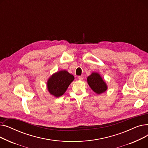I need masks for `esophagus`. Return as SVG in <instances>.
I'll list each match as a JSON object with an SVG mask.
<instances>
[{
	"label": "esophagus",
	"mask_w": 148,
	"mask_h": 148,
	"mask_svg": "<svg viewBox=\"0 0 148 148\" xmlns=\"http://www.w3.org/2000/svg\"><path fill=\"white\" fill-rule=\"evenodd\" d=\"M78 79L80 80H82L83 79V76H79Z\"/></svg>",
	"instance_id": "obj_1"
}]
</instances>
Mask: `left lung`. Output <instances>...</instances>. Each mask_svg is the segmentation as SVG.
Masks as SVG:
<instances>
[{
  "label": "left lung",
  "instance_id": "1",
  "mask_svg": "<svg viewBox=\"0 0 148 148\" xmlns=\"http://www.w3.org/2000/svg\"><path fill=\"white\" fill-rule=\"evenodd\" d=\"M88 83L91 89L98 94L104 92L107 89V85L100 75L97 73H93L88 77Z\"/></svg>",
  "mask_w": 148,
  "mask_h": 148
}]
</instances>
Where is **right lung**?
I'll return each mask as SVG.
<instances>
[{"label": "right lung", "instance_id": "add662e5", "mask_svg": "<svg viewBox=\"0 0 148 148\" xmlns=\"http://www.w3.org/2000/svg\"><path fill=\"white\" fill-rule=\"evenodd\" d=\"M74 79V76L65 70L59 71L54 74L49 79L48 90L51 95L59 97L64 94Z\"/></svg>", "mask_w": 148, "mask_h": 148}]
</instances>
